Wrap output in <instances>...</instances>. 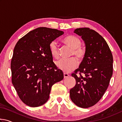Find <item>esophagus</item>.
<instances>
[{
    "label": "esophagus",
    "instance_id": "34e87169",
    "mask_svg": "<svg viewBox=\"0 0 122 122\" xmlns=\"http://www.w3.org/2000/svg\"><path fill=\"white\" fill-rule=\"evenodd\" d=\"M63 76H64V78H67V77H68L69 74H68L67 73H63Z\"/></svg>",
    "mask_w": 122,
    "mask_h": 122
}]
</instances>
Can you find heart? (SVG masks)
<instances>
[{
    "label": "heart",
    "mask_w": 122,
    "mask_h": 122,
    "mask_svg": "<svg viewBox=\"0 0 122 122\" xmlns=\"http://www.w3.org/2000/svg\"><path fill=\"white\" fill-rule=\"evenodd\" d=\"M63 42L68 45L73 51L72 54L75 55L77 58L81 59L85 55V51L81 47V41L77 36L69 35L63 39ZM49 51L51 55L55 59H58L60 57V51L57 42L53 41L49 44ZM78 65V60L76 57L69 59H62L56 62V66L59 69L65 73H69L74 69Z\"/></svg>",
    "instance_id": "heart-1"
}]
</instances>
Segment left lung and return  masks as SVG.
Here are the masks:
<instances>
[{
    "mask_svg": "<svg viewBox=\"0 0 122 122\" xmlns=\"http://www.w3.org/2000/svg\"><path fill=\"white\" fill-rule=\"evenodd\" d=\"M74 32L84 41L86 52L78 68L71 74L76 85L70 90V97L77 106L88 108L101 100L108 87L113 72L112 54L106 41L94 30L80 28Z\"/></svg>",
    "mask_w": 122,
    "mask_h": 122,
    "instance_id": "8db88e82",
    "label": "left lung"
}]
</instances>
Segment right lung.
<instances>
[{"label":"right lung","mask_w":122,"mask_h":122,"mask_svg":"<svg viewBox=\"0 0 122 122\" xmlns=\"http://www.w3.org/2000/svg\"><path fill=\"white\" fill-rule=\"evenodd\" d=\"M61 30L39 27L19 39L11 60L12 82L27 106L37 107L49 97L51 86L63 78L53 61L49 44L63 35Z\"/></svg>","instance_id":"1"}]
</instances>
